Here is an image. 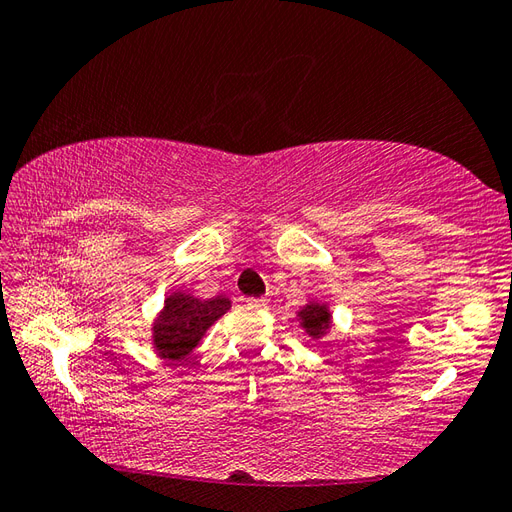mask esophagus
I'll return each instance as SVG.
<instances>
[{
    "label": "esophagus",
    "instance_id": "esophagus-1",
    "mask_svg": "<svg viewBox=\"0 0 512 512\" xmlns=\"http://www.w3.org/2000/svg\"><path fill=\"white\" fill-rule=\"evenodd\" d=\"M246 303L250 308H259V310H266L268 308V299H246Z\"/></svg>",
    "mask_w": 512,
    "mask_h": 512
}]
</instances>
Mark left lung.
Listing matches in <instances>:
<instances>
[{
  "label": "left lung",
  "mask_w": 512,
  "mask_h": 512,
  "mask_svg": "<svg viewBox=\"0 0 512 512\" xmlns=\"http://www.w3.org/2000/svg\"><path fill=\"white\" fill-rule=\"evenodd\" d=\"M299 319L301 328L306 330L312 339H319V336L330 330L332 314L328 308L321 306V303H308V306L299 312Z\"/></svg>",
  "instance_id": "8db88e82"
}]
</instances>
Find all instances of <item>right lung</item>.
I'll list each match as a JSON object with an SVG mask.
<instances>
[{"label": "right lung", "instance_id": "obj_1", "mask_svg": "<svg viewBox=\"0 0 512 512\" xmlns=\"http://www.w3.org/2000/svg\"><path fill=\"white\" fill-rule=\"evenodd\" d=\"M228 308H231V301L226 297L202 301L187 292H173L154 323V345L158 354L167 361H180Z\"/></svg>", "mask_w": 512, "mask_h": 512}]
</instances>
